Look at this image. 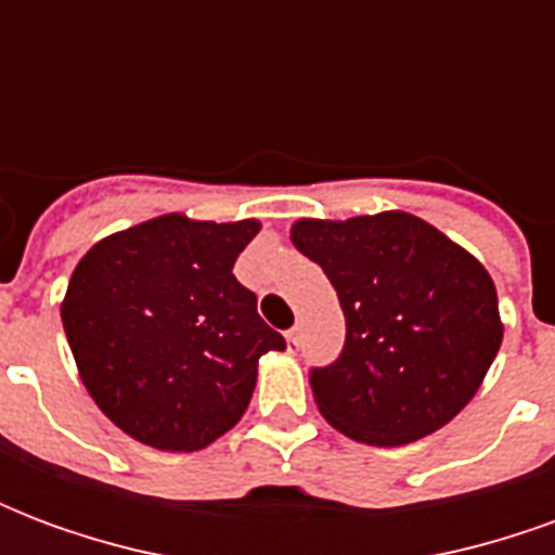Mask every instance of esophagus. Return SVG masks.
Masks as SVG:
<instances>
[{"instance_id": "34e87169", "label": "esophagus", "mask_w": 555, "mask_h": 555, "mask_svg": "<svg viewBox=\"0 0 555 555\" xmlns=\"http://www.w3.org/2000/svg\"><path fill=\"white\" fill-rule=\"evenodd\" d=\"M285 341H288V350L300 348V326H291L288 333H285Z\"/></svg>"}]
</instances>
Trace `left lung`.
Here are the masks:
<instances>
[{
	"mask_svg": "<svg viewBox=\"0 0 555 555\" xmlns=\"http://www.w3.org/2000/svg\"><path fill=\"white\" fill-rule=\"evenodd\" d=\"M291 241L321 264L345 312V348L309 372L324 418L369 446H404L452 422L502 345L493 279L425 219H300Z\"/></svg>",
	"mask_w": 555,
	"mask_h": 555,
	"instance_id": "8db88e82",
	"label": "left lung"
}]
</instances>
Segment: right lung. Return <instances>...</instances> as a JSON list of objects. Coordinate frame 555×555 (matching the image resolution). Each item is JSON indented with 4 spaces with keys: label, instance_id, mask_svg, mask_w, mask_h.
<instances>
[{
    "label": "right lung",
    "instance_id": "1",
    "mask_svg": "<svg viewBox=\"0 0 555 555\" xmlns=\"http://www.w3.org/2000/svg\"><path fill=\"white\" fill-rule=\"evenodd\" d=\"M258 219H147L94 243L62 324L94 404L133 440L198 452L241 422L258 360L285 350L231 267Z\"/></svg>",
    "mask_w": 555,
    "mask_h": 555
}]
</instances>
